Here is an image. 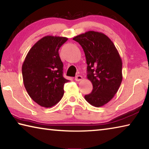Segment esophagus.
Here are the masks:
<instances>
[{
    "mask_svg": "<svg viewBox=\"0 0 149 149\" xmlns=\"http://www.w3.org/2000/svg\"><path fill=\"white\" fill-rule=\"evenodd\" d=\"M83 79L82 76H81V75H77L76 77H75V80L76 81H81Z\"/></svg>",
    "mask_w": 149,
    "mask_h": 149,
    "instance_id": "34e87169",
    "label": "esophagus"
}]
</instances>
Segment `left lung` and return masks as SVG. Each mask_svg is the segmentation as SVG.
Returning a JSON list of instances; mask_svg holds the SVG:
<instances>
[{
  "label": "left lung",
  "instance_id": "left-lung-1",
  "mask_svg": "<svg viewBox=\"0 0 149 149\" xmlns=\"http://www.w3.org/2000/svg\"><path fill=\"white\" fill-rule=\"evenodd\" d=\"M85 52L87 79L93 91L85 96L93 107H100L112 99L122 81V60L114 44L101 32L89 31L73 38Z\"/></svg>",
  "mask_w": 149,
  "mask_h": 149
}]
</instances>
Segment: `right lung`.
Masks as SVG:
<instances>
[{"label": "right lung", "mask_w": 149, "mask_h": 149, "mask_svg": "<svg viewBox=\"0 0 149 149\" xmlns=\"http://www.w3.org/2000/svg\"><path fill=\"white\" fill-rule=\"evenodd\" d=\"M68 39L52 35L42 37L29 50L22 64L25 88L41 107L50 108L57 104L64 95V84L69 81L63 77V63L58 53Z\"/></svg>", "instance_id": "obj_1"}]
</instances>
